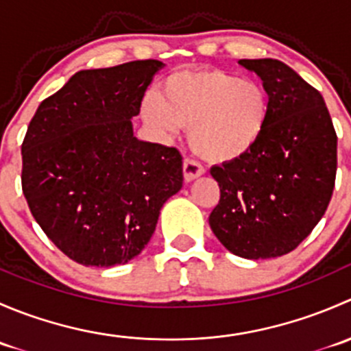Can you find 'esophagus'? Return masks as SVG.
<instances>
[{
	"mask_svg": "<svg viewBox=\"0 0 351 351\" xmlns=\"http://www.w3.org/2000/svg\"><path fill=\"white\" fill-rule=\"evenodd\" d=\"M204 166L200 162L195 161L192 158H185L183 159V176H185V182H192L195 180L197 176L204 175Z\"/></svg>",
	"mask_w": 351,
	"mask_h": 351,
	"instance_id": "1",
	"label": "esophagus"
}]
</instances>
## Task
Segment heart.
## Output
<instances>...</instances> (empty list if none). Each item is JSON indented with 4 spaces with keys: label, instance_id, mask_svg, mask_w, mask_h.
Wrapping results in <instances>:
<instances>
[{
    "label": "heart",
    "instance_id": "1",
    "mask_svg": "<svg viewBox=\"0 0 351 351\" xmlns=\"http://www.w3.org/2000/svg\"><path fill=\"white\" fill-rule=\"evenodd\" d=\"M158 136L189 129L192 149L212 162L244 158L260 144L270 120V98L258 81L222 69L182 71L166 77L141 105Z\"/></svg>",
    "mask_w": 351,
    "mask_h": 351
}]
</instances>
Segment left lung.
<instances>
[{
  "mask_svg": "<svg viewBox=\"0 0 351 351\" xmlns=\"http://www.w3.org/2000/svg\"><path fill=\"white\" fill-rule=\"evenodd\" d=\"M270 98L260 144L238 161L212 166L221 198L208 215L217 239L247 260L295 250L326 212L336 180L338 137L316 88L277 59H241Z\"/></svg>",
  "mask_w": 351,
  "mask_h": 351,
  "instance_id": "left-lung-1",
  "label": "left lung"
}]
</instances>
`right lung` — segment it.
Instances as JSON below:
<instances>
[{"label": "right lung", "instance_id": "obj_1", "mask_svg": "<svg viewBox=\"0 0 351 351\" xmlns=\"http://www.w3.org/2000/svg\"><path fill=\"white\" fill-rule=\"evenodd\" d=\"M156 59L74 74L38 105L22 144L32 215L84 267L123 265L144 250L159 210L183 185L176 147L134 137Z\"/></svg>", "mask_w": 351, "mask_h": 351}]
</instances>
